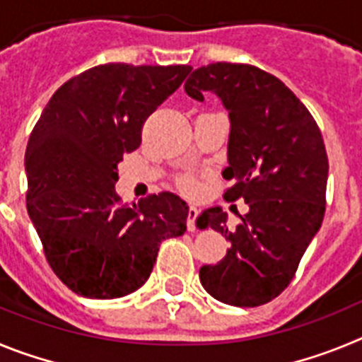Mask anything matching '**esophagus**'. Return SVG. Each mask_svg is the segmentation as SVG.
I'll return each instance as SVG.
<instances>
[{"label": "esophagus", "mask_w": 362, "mask_h": 362, "mask_svg": "<svg viewBox=\"0 0 362 362\" xmlns=\"http://www.w3.org/2000/svg\"><path fill=\"white\" fill-rule=\"evenodd\" d=\"M197 217H199V210H197V206L190 204V206H188V217H187V228L190 230V232L196 230Z\"/></svg>", "instance_id": "obj_1"}]
</instances>
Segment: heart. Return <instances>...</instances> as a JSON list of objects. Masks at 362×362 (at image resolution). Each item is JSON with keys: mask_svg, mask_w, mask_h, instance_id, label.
Segmentation results:
<instances>
[{"mask_svg": "<svg viewBox=\"0 0 362 362\" xmlns=\"http://www.w3.org/2000/svg\"><path fill=\"white\" fill-rule=\"evenodd\" d=\"M177 187L179 190L185 192L187 196H196L197 192H199V185H197L196 179L190 177V175H181V177L177 179Z\"/></svg>", "mask_w": 362, "mask_h": 362, "instance_id": "obj_1", "label": "heart"}]
</instances>
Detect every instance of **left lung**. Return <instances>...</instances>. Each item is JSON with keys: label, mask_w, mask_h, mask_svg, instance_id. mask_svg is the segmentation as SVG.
<instances>
[{"label": "left lung", "mask_w": 362, "mask_h": 362, "mask_svg": "<svg viewBox=\"0 0 362 362\" xmlns=\"http://www.w3.org/2000/svg\"><path fill=\"white\" fill-rule=\"evenodd\" d=\"M185 90L203 101L221 98L230 116L226 201L250 206L228 230L219 206L203 225L230 241L217 264H204V290L232 306H261L276 299L296 276L299 261L322 225L328 156L308 108L276 76L245 63H212L194 70Z\"/></svg>", "instance_id": "8db88e82"}]
</instances>
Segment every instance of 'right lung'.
Here are the masks:
<instances>
[{
	"instance_id": "1",
	"label": "right lung",
	"mask_w": 362,
	"mask_h": 362,
	"mask_svg": "<svg viewBox=\"0 0 362 362\" xmlns=\"http://www.w3.org/2000/svg\"><path fill=\"white\" fill-rule=\"evenodd\" d=\"M192 66L107 63L63 83L32 129L25 152L27 210L50 268L72 292L116 299L145 284L159 246L187 230L172 192L123 204L117 163L141 145L146 117Z\"/></svg>"
}]
</instances>
